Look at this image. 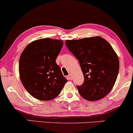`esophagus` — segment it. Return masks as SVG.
<instances>
[{
  "label": "esophagus",
  "mask_w": 133,
  "mask_h": 133,
  "mask_svg": "<svg viewBox=\"0 0 133 133\" xmlns=\"http://www.w3.org/2000/svg\"><path fill=\"white\" fill-rule=\"evenodd\" d=\"M67 78H68V79H70V80H71L72 79V76H71V75H68V76H67Z\"/></svg>",
  "instance_id": "obj_1"
}]
</instances>
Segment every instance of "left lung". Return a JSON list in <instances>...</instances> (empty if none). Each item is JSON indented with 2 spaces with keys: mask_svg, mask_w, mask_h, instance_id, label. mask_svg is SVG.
Segmentation results:
<instances>
[{
  "mask_svg": "<svg viewBox=\"0 0 133 133\" xmlns=\"http://www.w3.org/2000/svg\"><path fill=\"white\" fill-rule=\"evenodd\" d=\"M67 48L79 62L84 81L77 86L85 99L96 101L105 97L114 87L119 71V60L109 42L100 36L66 40Z\"/></svg>",
  "mask_w": 133,
  "mask_h": 133,
  "instance_id": "left-lung-1",
  "label": "left lung"
}]
</instances>
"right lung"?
<instances>
[{
	"label": "right lung",
	"mask_w": 133,
	"mask_h": 133,
	"mask_svg": "<svg viewBox=\"0 0 133 133\" xmlns=\"http://www.w3.org/2000/svg\"><path fill=\"white\" fill-rule=\"evenodd\" d=\"M61 40L44 38L29 43L19 60L20 79L26 90L41 101L58 96L67 80L56 58L63 46Z\"/></svg>",
	"instance_id": "right-lung-1"
}]
</instances>
